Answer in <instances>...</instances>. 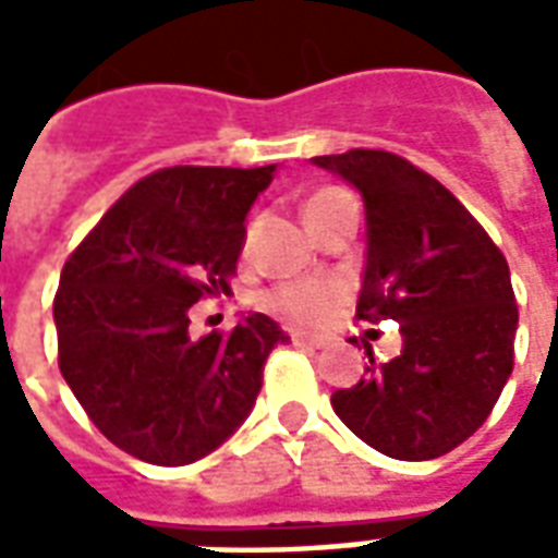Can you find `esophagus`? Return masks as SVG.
<instances>
[{"label": "esophagus", "instance_id": "obj_1", "mask_svg": "<svg viewBox=\"0 0 558 558\" xmlns=\"http://www.w3.org/2000/svg\"><path fill=\"white\" fill-rule=\"evenodd\" d=\"M290 340L295 347H307V350H323L326 347V338H314V335H302V331H292Z\"/></svg>", "mask_w": 558, "mask_h": 558}]
</instances>
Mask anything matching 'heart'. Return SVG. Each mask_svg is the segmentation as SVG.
I'll return each mask as SVG.
<instances>
[{"mask_svg": "<svg viewBox=\"0 0 558 558\" xmlns=\"http://www.w3.org/2000/svg\"><path fill=\"white\" fill-rule=\"evenodd\" d=\"M340 187H326L307 203V208H314L316 203H323L328 196L338 194ZM350 299V287L347 280L340 278H304V280H290V283H280L275 290L268 292L263 304H266L271 314L283 316L287 323L302 328H319L335 319L340 307Z\"/></svg>", "mask_w": 558, "mask_h": 558, "instance_id": "heart-1", "label": "heart"}]
</instances>
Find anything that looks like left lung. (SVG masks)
Instances as JSON below:
<instances>
[{"label": "left lung", "mask_w": 558, "mask_h": 558, "mask_svg": "<svg viewBox=\"0 0 558 558\" xmlns=\"http://www.w3.org/2000/svg\"><path fill=\"white\" fill-rule=\"evenodd\" d=\"M364 196L367 266L355 316L395 319L403 350L331 395L338 418L395 460H433L487 421L514 371L511 271L430 172L383 148L319 155Z\"/></svg>", "instance_id": "obj_1"}]
</instances>
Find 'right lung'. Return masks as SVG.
Listing matches in <instances>:
<instances>
[{
  "label": "right lung",
  "mask_w": 558,
  "mask_h": 558,
  "mask_svg": "<svg viewBox=\"0 0 558 558\" xmlns=\"http://www.w3.org/2000/svg\"><path fill=\"white\" fill-rule=\"evenodd\" d=\"M275 163L167 167L131 184L71 251L53 299L59 371L131 457L184 466L230 436L287 340L266 314L191 338V307L230 295L244 215Z\"/></svg>",
  "instance_id": "right-lung-1"
}]
</instances>
